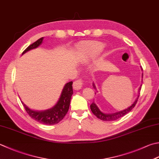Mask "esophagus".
Instances as JSON below:
<instances>
[{"mask_svg": "<svg viewBox=\"0 0 159 159\" xmlns=\"http://www.w3.org/2000/svg\"><path fill=\"white\" fill-rule=\"evenodd\" d=\"M83 80L81 79H77L73 83V87L74 89H80L83 85Z\"/></svg>", "mask_w": 159, "mask_h": 159, "instance_id": "34e87169", "label": "esophagus"}]
</instances>
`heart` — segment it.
<instances>
[{
	"mask_svg": "<svg viewBox=\"0 0 159 159\" xmlns=\"http://www.w3.org/2000/svg\"><path fill=\"white\" fill-rule=\"evenodd\" d=\"M102 48H103V45L101 44V43H92V44H90L88 46V48H87L86 52L89 54L96 55V54H99V53L102 51Z\"/></svg>",
	"mask_w": 159,
	"mask_h": 159,
	"instance_id": "b5f03b06",
	"label": "heart"
}]
</instances>
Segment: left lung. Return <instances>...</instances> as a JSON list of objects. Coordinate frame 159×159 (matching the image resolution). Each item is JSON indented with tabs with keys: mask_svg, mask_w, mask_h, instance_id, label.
<instances>
[{
	"mask_svg": "<svg viewBox=\"0 0 159 159\" xmlns=\"http://www.w3.org/2000/svg\"><path fill=\"white\" fill-rule=\"evenodd\" d=\"M140 87L139 88V91H141V88ZM95 88V87H94ZM139 97V95L138 96V98L136 99V101L134 102L132 105V106H130L126 110H123V111H120L119 112H116V113H114V114H104L101 112V111L99 110V109L98 107L96 106V105L94 103V102H92V105H90V108H91V110L92 111V113L94 114L95 116L98 118V119H101L102 120H105V121H111V120H115L118 119H120V118L123 117V116H125V114L127 113H129L130 111H131L132 109L135 107V105L136 104V102L138 101V99Z\"/></svg>",
	"mask_w": 159,
	"mask_h": 159,
	"instance_id": "obj_1",
	"label": "left lung"
}]
</instances>
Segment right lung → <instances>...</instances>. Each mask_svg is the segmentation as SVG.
I'll use <instances>...</instances> for the list:
<instances>
[{"instance_id": "add662e5", "label": "right lung", "mask_w": 159, "mask_h": 159, "mask_svg": "<svg viewBox=\"0 0 159 159\" xmlns=\"http://www.w3.org/2000/svg\"><path fill=\"white\" fill-rule=\"evenodd\" d=\"M43 39V38L42 37V38L37 40L36 42L33 43L32 44L28 46L23 51V54L30 50V49L39 47L42 43ZM72 83L73 82L71 81L67 83L65 85L63 92L61 93V97L59 98L57 105L53 108L50 109V110L44 111H33L28 108L23 102H22V104L23 105L25 110L27 114L30 115V116L36 121H38V122L45 124V125H54V124H57L63 120L65 115L67 114L68 110H69L71 97V95L73 94Z\"/></svg>"}]
</instances>
